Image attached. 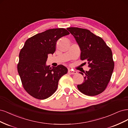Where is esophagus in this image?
Returning <instances> with one entry per match:
<instances>
[{
	"label": "esophagus",
	"mask_w": 128,
	"mask_h": 128,
	"mask_svg": "<svg viewBox=\"0 0 128 128\" xmlns=\"http://www.w3.org/2000/svg\"><path fill=\"white\" fill-rule=\"evenodd\" d=\"M68 73L70 74H76V71H73V70L70 69L68 70Z\"/></svg>",
	"instance_id": "34e87169"
}]
</instances>
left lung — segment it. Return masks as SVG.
<instances>
[{"label": "left lung", "instance_id": "8db88e82", "mask_svg": "<svg viewBox=\"0 0 128 128\" xmlns=\"http://www.w3.org/2000/svg\"><path fill=\"white\" fill-rule=\"evenodd\" d=\"M67 30L79 44L80 60L87 62L90 68L85 72L83 83L77 86L78 89L87 96L101 94L108 86L114 70L112 50L101 37L87 29L71 27ZM80 73L84 75L82 72Z\"/></svg>", "mask_w": 128, "mask_h": 128}]
</instances>
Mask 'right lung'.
Instances as JSON below:
<instances>
[{"label": "right lung", "instance_id": "right-lung-1", "mask_svg": "<svg viewBox=\"0 0 128 128\" xmlns=\"http://www.w3.org/2000/svg\"><path fill=\"white\" fill-rule=\"evenodd\" d=\"M70 34L64 28H52L26 40L19 54L18 71L24 89L33 97L44 100L54 93L60 78L68 73L62 65L50 68L46 62L56 50L57 41Z\"/></svg>", "mask_w": 128, "mask_h": 128}]
</instances>
